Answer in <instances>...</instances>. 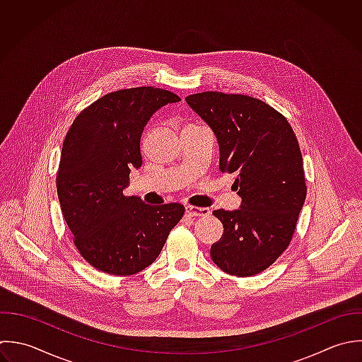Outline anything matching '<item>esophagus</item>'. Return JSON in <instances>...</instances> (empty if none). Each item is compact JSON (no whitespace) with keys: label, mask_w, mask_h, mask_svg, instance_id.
<instances>
[{"label":"esophagus","mask_w":362,"mask_h":362,"mask_svg":"<svg viewBox=\"0 0 362 362\" xmlns=\"http://www.w3.org/2000/svg\"><path fill=\"white\" fill-rule=\"evenodd\" d=\"M210 214V210L206 207H193V206H186V216L190 217H206Z\"/></svg>","instance_id":"1"}]
</instances>
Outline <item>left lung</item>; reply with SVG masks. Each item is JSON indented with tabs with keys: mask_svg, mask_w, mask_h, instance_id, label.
Wrapping results in <instances>:
<instances>
[{
	"mask_svg": "<svg viewBox=\"0 0 362 362\" xmlns=\"http://www.w3.org/2000/svg\"><path fill=\"white\" fill-rule=\"evenodd\" d=\"M186 101L216 134L220 170L235 177L243 200L213 211L224 233L211 259L228 275L261 274L289 247L306 199L298 138L279 111L250 95L203 91Z\"/></svg>",
	"mask_w": 362,
	"mask_h": 362,
	"instance_id": "obj_1",
	"label": "left lung"
}]
</instances>
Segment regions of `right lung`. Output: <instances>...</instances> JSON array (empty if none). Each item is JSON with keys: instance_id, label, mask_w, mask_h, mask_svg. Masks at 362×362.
Here are the masks:
<instances>
[{"instance_id": "obj_1", "label": "right lung", "mask_w": 362, "mask_h": 362, "mask_svg": "<svg viewBox=\"0 0 362 362\" xmlns=\"http://www.w3.org/2000/svg\"><path fill=\"white\" fill-rule=\"evenodd\" d=\"M179 100L151 86L117 90L86 107L64 136L56 176L62 214L80 255L104 274L148 268L185 214L179 203L149 206L122 193L131 169L142 165L144 127Z\"/></svg>"}]
</instances>
